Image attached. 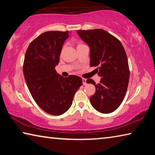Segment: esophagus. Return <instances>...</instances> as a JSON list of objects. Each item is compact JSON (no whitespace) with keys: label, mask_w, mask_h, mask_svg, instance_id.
<instances>
[{"label":"esophagus","mask_w":155,"mask_h":155,"mask_svg":"<svg viewBox=\"0 0 155 155\" xmlns=\"http://www.w3.org/2000/svg\"><path fill=\"white\" fill-rule=\"evenodd\" d=\"M83 85H87V79H85V78H83Z\"/></svg>","instance_id":"esophagus-1"}]
</instances>
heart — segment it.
I'll use <instances>...</instances> for the list:
<instances>
[{"label": "heart", "instance_id": "heart-1", "mask_svg": "<svg viewBox=\"0 0 155 155\" xmlns=\"http://www.w3.org/2000/svg\"><path fill=\"white\" fill-rule=\"evenodd\" d=\"M80 45H82V44H78V46H80Z\"/></svg>", "mask_w": 155, "mask_h": 155}]
</instances>
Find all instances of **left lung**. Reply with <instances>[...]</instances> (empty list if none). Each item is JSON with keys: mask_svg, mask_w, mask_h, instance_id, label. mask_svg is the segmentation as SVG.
<instances>
[{"mask_svg": "<svg viewBox=\"0 0 155 155\" xmlns=\"http://www.w3.org/2000/svg\"><path fill=\"white\" fill-rule=\"evenodd\" d=\"M81 38L90 48V66L96 68L101 81L87 83L96 87L90 97L91 105L102 114H109L118 108L127 92L130 71L127 54L118 39L103 29L78 30Z\"/></svg>", "mask_w": 155, "mask_h": 155, "instance_id": "1", "label": "left lung"}]
</instances>
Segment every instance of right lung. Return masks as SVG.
Here are the masks:
<instances>
[{
    "label": "right lung",
    "instance_id": "obj_1",
    "mask_svg": "<svg viewBox=\"0 0 155 155\" xmlns=\"http://www.w3.org/2000/svg\"><path fill=\"white\" fill-rule=\"evenodd\" d=\"M68 31H47L30 43L26 51L23 74L34 101L44 111L61 115L72 105L74 94L83 84L76 75L64 78L57 74L63 44Z\"/></svg>",
    "mask_w": 155,
    "mask_h": 155
}]
</instances>
